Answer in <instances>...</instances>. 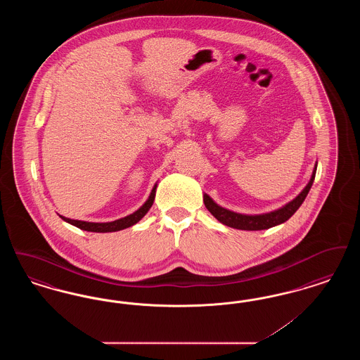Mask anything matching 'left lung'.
Masks as SVG:
<instances>
[{
    "label": "left lung",
    "mask_w": 360,
    "mask_h": 360,
    "mask_svg": "<svg viewBox=\"0 0 360 360\" xmlns=\"http://www.w3.org/2000/svg\"><path fill=\"white\" fill-rule=\"evenodd\" d=\"M316 170H317V166L314 167V172L311 174V178H310L307 188H304L292 201H290L289 204H286L283 207L274 210V212H270V213H266V214L248 216V214H240V213L231 212L228 209H224L221 206L217 205L207 194H204V204H205L206 209L220 223H223L224 225H228L231 228L241 229V231L269 229L271 226L288 221L291 216L297 212V209L302 205L304 200L308 195L309 190H310L311 185H313V181H314V176H316Z\"/></svg>",
    "instance_id": "8db88e82"
}]
</instances>
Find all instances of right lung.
Instances as JSON below:
<instances>
[{
	"label": "right lung",
	"instance_id": "add662e5",
	"mask_svg": "<svg viewBox=\"0 0 360 360\" xmlns=\"http://www.w3.org/2000/svg\"><path fill=\"white\" fill-rule=\"evenodd\" d=\"M155 191H156V185H155L148 200L146 201V204L141 206L139 210H136L135 213L120 219V220H116V221H112V223H87V221H79V220H71V219H66L63 216H60L65 221L79 228V229H84L87 232H116V231H121V229H125V228H129L132 225H135L137 221H140L146 213L150 210V207L154 204L155 200Z\"/></svg>",
	"mask_w": 360,
	"mask_h": 360
}]
</instances>
